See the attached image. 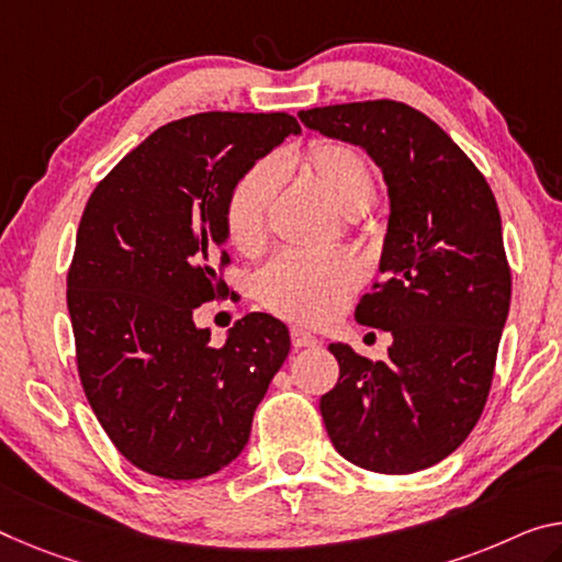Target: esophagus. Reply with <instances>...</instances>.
I'll return each mask as SVG.
<instances>
[{
    "label": "esophagus",
    "mask_w": 562,
    "mask_h": 562,
    "mask_svg": "<svg viewBox=\"0 0 562 562\" xmlns=\"http://www.w3.org/2000/svg\"><path fill=\"white\" fill-rule=\"evenodd\" d=\"M291 344L296 349H308V347H316L318 339L311 331L301 329V326H291Z\"/></svg>",
    "instance_id": "esophagus-1"
}]
</instances>
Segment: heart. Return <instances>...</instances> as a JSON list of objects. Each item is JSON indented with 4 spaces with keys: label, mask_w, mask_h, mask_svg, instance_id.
I'll return each mask as SVG.
<instances>
[{
    "label": "heart",
    "mask_w": 562,
    "mask_h": 562,
    "mask_svg": "<svg viewBox=\"0 0 562 562\" xmlns=\"http://www.w3.org/2000/svg\"><path fill=\"white\" fill-rule=\"evenodd\" d=\"M281 168H299L341 213H364L376 195V172L357 145L314 140L304 153H289ZM281 170L271 160L248 168L226 198L223 223L238 251L256 254L266 240V223ZM364 279L359 258L347 251L322 256L281 254L258 276V296L283 318L322 324L331 318Z\"/></svg>",
    "instance_id": "1"
}]
</instances>
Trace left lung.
<instances>
[{
  "mask_svg": "<svg viewBox=\"0 0 562 562\" xmlns=\"http://www.w3.org/2000/svg\"><path fill=\"white\" fill-rule=\"evenodd\" d=\"M301 123L364 148L390 186L382 281L353 318L392 331L386 361L329 344L339 382L322 396L336 452L409 474L460 447L485 409L513 276L497 201L435 120L396 100L299 112Z\"/></svg>",
  "mask_w": 562,
  "mask_h": 562,
  "instance_id": "left-lung-1",
  "label": "left lung"
}]
</instances>
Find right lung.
I'll return each instance as SVG.
<instances>
[{
	"instance_id": "right-lung-1",
	"label": "right lung",
	"mask_w": 562,
	"mask_h": 562,
	"mask_svg": "<svg viewBox=\"0 0 562 562\" xmlns=\"http://www.w3.org/2000/svg\"><path fill=\"white\" fill-rule=\"evenodd\" d=\"M299 131L289 112L172 120L85 205L67 271L77 374L110 442L137 470L209 477L248 442L258 402L289 357V329L256 311L211 347L193 308L233 296L223 279L233 183Z\"/></svg>"
}]
</instances>
